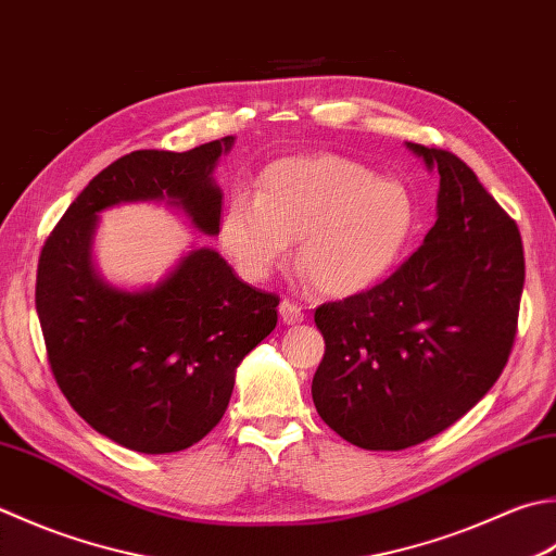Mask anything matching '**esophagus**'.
I'll return each instance as SVG.
<instances>
[{
  "label": "esophagus",
  "mask_w": 556,
  "mask_h": 556,
  "mask_svg": "<svg viewBox=\"0 0 556 556\" xmlns=\"http://www.w3.org/2000/svg\"><path fill=\"white\" fill-rule=\"evenodd\" d=\"M279 318L285 325H296V323L303 320V311L296 306V303H291V301L285 299L279 303Z\"/></svg>",
  "instance_id": "obj_1"
}]
</instances>
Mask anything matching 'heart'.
I'll use <instances>...</instances> for the list:
<instances>
[{"label":"heart","instance_id":"b5f03b06","mask_svg":"<svg viewBox=\"0 0 556 556\" xmlns=\"http://www.w3.org/2000/svg\"><path fill=\"white\" fill-rule=\"evenodd\" d=\"M417 200L407 185L378 178L337 154L285 156L263 170L257 198L228 200L219 238L250 281H265L289 255L325 296H356L378 285L415 236Z\"/></svg>","mask_w":556,"mask_h":556}]
</instances>
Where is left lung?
Listing matches in <instances>:
<instances>
[{
  "label": "left lung",
  "instance_id": "left-lung-1",
  "mask_svg": "<svg viewBox=\"0 0 556 556\" xmlns=\"http://www.w3.org/2000/svg\"><path fill=\"white\" fill-rule=\"evenodd\" d=\"M439 170L437 224L383 285L323 303L320 419L366 451H402L458 421L496 383L516 340L526 281L516 222L472 168L405 141Z\"/></svg>",
  "mask_w": 556,
  "mask_h": 556
}]
</instances>
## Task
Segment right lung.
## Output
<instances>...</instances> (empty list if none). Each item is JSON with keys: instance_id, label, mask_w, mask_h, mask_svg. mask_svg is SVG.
Here are the masks:
<instances>
[{"instance_id": "right-lung-1", "label": "right lung", "mask_w": 556, "mask_h": 556, "mask_svg": "<svg viewBox=\"0 0 556 556\" xmlns=\"http://www.w3.org/2000/svg\"><path fill=\"white\" fill-rule=\"evenodd\" d=\"M233 141L117 159L70 204L40 253L36 311L54 380L76 415L129 451L178 453L222 421L238 366L275 330L279 299L238 279L210 245H192L156 285H113L93 260L101 214L166 204L219 236L214 168Z\"/></svg>"}]
</instances>
